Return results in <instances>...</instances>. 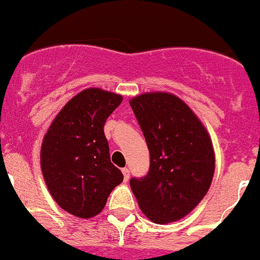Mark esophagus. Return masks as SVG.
Returning <instances> with one entry per match:
<instances>
[{
    "label": "esophagus",
    "instance_id": "obj_1",
    "mask_svg": "<svg viewBox=\"0 0 260 260\" xmlns=\"http://www.w3.org/2000/svg\"><path fill=\"white\" fill-rule=\"evenodd\" d=\"M121 172H123L124 174V181L129 180V169H128V168H124V169H121Z\"/></svg>",
    "mask_w": 260,
    "mask_h": 260
}]
</instances>
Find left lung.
<instances>
[{
    "label": "left lung",
    "mask_w": 260,
    "mask_h": 260,
    "mask_svg": "<svg viewBox=\"0 0 260 260\" xmlns=\"http://www.w3.org/2000/svg\"><path fill=\"white\" fill-rule=\"evenodd\" d=\"M129 104L150 158L148 173L131 178V189L150 221H178L210 187L215 167L210 137L193 111L172 93H143Z\"/></svg>",
    "instance_id": "left-lung-1"
}]
</instances>
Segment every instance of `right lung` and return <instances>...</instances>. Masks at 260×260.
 Wrapping results in <instances>:
<instances>
[{
	"instance_id": "obj_1",
	"label": "right lung",
	"mask_w": 260,
	"mask_h": 260,
	"mask_svg": "<svg viewBox=\"0 0 260 260\" xmlns=\"http://www.w3.org/2000/svg\"><path fill=\"white\" fill-rule=\"evenodd\" d=\"M123 98L88 88L70 100L45 135L41 149L43 178L63 210L91 218L103 210L124 176L112 162L104 124Z\"/></svg>"
}]
</instances>
